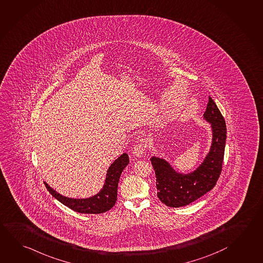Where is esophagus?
Listing matches in <instances>:
<instances>
[{
  "label": "esophagus",
  "instance_id": "1",
  "mask_svg": "<svg viewBox=\"0 0 263 263\" xmlns=\"http://www.w3.org/2000/svg\"><path fill=\"white\" fill-rule=\"evenodd\" d=\"M145 147H146V144H145L144 142L136 143L134 145V148H133V153H134L135 157H141L144 153Z\"/></svg>",
  "mask_w": 263,
  "mask_h": 263
}]
</instances>
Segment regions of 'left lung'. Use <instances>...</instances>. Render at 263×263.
<instances>
[{
  "instance_id": "obj_1",
  "label": "left lung",
  "mask_w": 263,
  "mask_h": 263,
  "mask_svg": "<svg viewBox=\"0 0 263 263\" xmlns=\"http://www.w3.org/2000/svg\"><path fill=\"white\" fill-rule=\"evenodd\" d=\"M204 119L211 124L212 143L204 161L195 172L178 173L162 158L150 159L157 178L158 197L167 206L189 205L215 186L220 177L227 133L224 118L210 96Z\"/></svg>"
}]
</instances>
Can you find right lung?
<instances>
[{
  "label": "right lung",
  "instance_id": "add662e5",
  "mask_svg": "<svg viewBox=\"0 0 263 263\" xmlns=\"http://www.w3.org/2000/svg\"><path fill=\"white\" fill-rule=\"evenodd\" d=\"M128 164L129 157L127 154L124 153L116 159L107 171L103 189L96 196L85 199H74L61 196L49 186L46 182H44V184L53 197L72 210L84 214H100L109 210L115 205L118 196L120 177Z\"/></svg>",
  "mask_w": 263,
  "mask_h": 263
}]
</instances>
